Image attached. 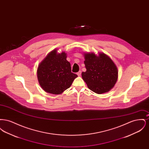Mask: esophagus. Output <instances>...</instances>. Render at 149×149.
<instances>
[{
    "label": "esophagus",
    "instance_id": "1",
    "mask_svg": "<svg viewBox=\"0 0 149 149\" xmlns=\"http://www.w3.org/2000/svg\"><path fill=\"white\" fill-rule=\"evenodd\" d=\"M81 74V71H78V72H77V75H78V76H80Z\"/></svg>",
    "mask_w": 149,
    "mask_h": 149
}]
</instances>
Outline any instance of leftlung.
<instances>
[{
    "instance_id": "obj_1",
    "label": "left lung",
    "mask_w": 149,
    "mask_h": 149,
    "mask_svg": "<svg viewBox=\"0 0 149 149\" xmlns=\"http://www.w3.org/2000/svg\"><path fill=\"white\" fill-rule=\"evenodd\" d=\"M86 71L81 76L88 88L97 94L109 91L118 79V69L111 58L104 53L97 56L94 53L84 54Z\"/></svg>"
}]
</instances>
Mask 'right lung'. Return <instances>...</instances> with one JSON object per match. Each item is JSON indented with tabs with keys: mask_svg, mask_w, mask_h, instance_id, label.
Returning a JSON list of instances; mask_svg holds the SVG:
<instances>
[{
	"mask_svg": "<svg viewBox=\"0 0 149 149\" xmlns=\"http://www.w3.org/2000/svg\"><path fill=\"white\" fill-rule=\"evenodd\" d=\"M66 54H57L52 51L39 64L37 78L39 84L46 92L59 94L70 87L78 77L71 72V65L66 60Z\"/></svg>",
	"mask_w": 149,
	"mask_h": 149,
	"instance_id": "right-lung-1",
	"label": "right lung"
}]
</instances>
